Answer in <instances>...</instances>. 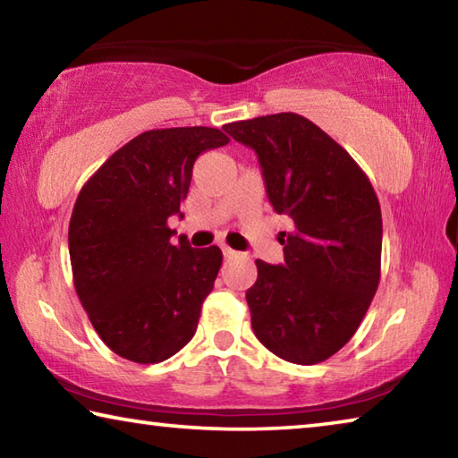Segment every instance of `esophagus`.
<instances>
[{"label": "esophagus", "instance_id": "1", "mask_svg": "<svg viewBox=\"0 0 458 458\" xmlns=\"http://www.w3.org/2000/svg\"><path fill=\"white\" fill-rule=\"evenodd\" d=\"M222 252H224V259H236L238 257V252L232 250V248H228V246H224Z\"/></svg>", "mask_w": 458, "mask_h": 458}]
</instances>
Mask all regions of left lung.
<instances>
[{"label": "left lung", "mask_w": 458, "mask_h": 458, "mask_svg": "<svg viewBox=\"0 0 458 458\" xmlns=\"http://www.w3.org/2000/svg\"><path fill=\"white\" fill-rule=\"evenodd\" d=\"M259 155L268 201L293 220L284 262L257 260L246 291L254 335L299 366L337 353L358 331L379 284L382 210L353 157L313 121L278 113L224 125Z\"/></svg>", "instance_id": "left-lung-1"}]
</instances>
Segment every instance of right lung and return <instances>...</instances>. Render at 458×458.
<instances>
[{
	"instance_id": "right-lung-1",
	"label": "right lung",
	"mask_w": 458,
	"mask_h": 458,
	"mask_svg": "<svg viewBox=\"0 0 458 458\" xmlns=\"http://www.w3.org/2000/svg\"><path fill=\"white\" fill-rule=\"evenodd\" d=\"M228 141L212 127L145 131L76 198L68 226L74 289L98 337L121 358L159 363L196 333L222 250L172 244L167 220L188 196L198 155Z\"/></svg>"
}]
</instances>
